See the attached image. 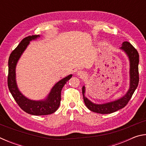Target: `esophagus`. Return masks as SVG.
Segmentation results:
<instances>
[{
  "label": "esophagus",
  "instance_id": "esophagus-1",
  "mask_svg": "<svg viewBox=\"0 0 146 146\" xmlns=\"http://www.w3.org/2000/svg\"><path fill=\"white\" fill-rule=\"evenodd\" d=\"M76 75H77L78 76H80V78H84L86 76V73L82 70H78L76 71Z\"/></svg>",
  "mask_w": 146,
  "mask_h": 146
}]
</instances>
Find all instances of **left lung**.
Instances as JSON below:
<instances>
[{
    "label": "left lung",
    "instance_id": "obj_1",
    "mask_svg": "<svg viewBox=\"0 0 146 146\" xmlns=\"http://www.w3.org/2000/svg\"><path fill=\"white\" fill-rule=\"evenodd\" d=\"M126 54L129 60V88L127 93L118 99L112 102L104 104H95L91 102L85 97L86 88L82 87L83 98L84 103L89 110L91 111L100 113V114H110L124 108L131 98L133 94L137 89L139 82L138 74V63H139V55L134 47L128 42H123L120 48Z\"/></svg>",
    "mask_w": 146,
    "mask_h": 146
}]
</instances>
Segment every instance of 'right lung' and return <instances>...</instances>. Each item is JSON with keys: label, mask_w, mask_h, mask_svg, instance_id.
Here are the masks:
<instances>
[{"label": "right lung", "mask_w": 146, "mask_h": 146, "mask_svg": "<svg viewBox=\"0 0 146 146\" xmlns=\"http://www.w3.org/2000/svg\"><path fill=\"white\" fill-rule=\"evenodd\" d=\"M40 37V35H32L24 38L17 48L12 51L8 60V86L20 108L27 113L33 115H47L55 112L60 106L61 100V91L66 82L72 77L69 75L56 82L51 88L50 92L44 100H33L25 97L19 90L16 81V66L17 62L26 50L30 41Z\"/></svg>", "instance_id": "1"}]
</instances>
